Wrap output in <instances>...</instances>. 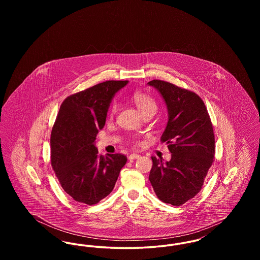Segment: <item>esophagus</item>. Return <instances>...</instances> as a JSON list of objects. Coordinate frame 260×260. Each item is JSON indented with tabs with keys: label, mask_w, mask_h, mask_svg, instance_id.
Returning a JSON list of instances; mask_svg holds the SVG:
<instances>
[{
	"label": "esophagus",
	"mask_w": 260,
	"mask_h": 260,
	"mask_svg": "<svg viewBox=\"0 0 260 260\" xmlns=\"http://www.w3.org/2000/svg\"><path fill=\"white\" fill-rule=\"evenodd\" d=\"M138 158H140V155H139V154H136V153H133V154H131V155L128 156V160H129V161L136 160V159H138Z\"/></svg>",
	"instance_id": "1"
}]
</instances>
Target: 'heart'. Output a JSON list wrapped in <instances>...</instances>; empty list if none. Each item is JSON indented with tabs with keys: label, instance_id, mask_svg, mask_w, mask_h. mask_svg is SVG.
Here are the masks:
<instances>
[{
	"label": "heart",
	"instance_id": "b5f03b06",
	"mask_svg": "<svg viewBox=\"0 0 260 260\" xmlns=\"http://www.w3.org/2000/svg\"><path fill=\"white\" fill-rule=\"evenodd\" d=\"M132 99L135 102L138 110L142 114H145L147 112H156L157 110V103L155 99L145 92L136 91L132 95ZM116 110H117V104L113 103L110 108V113L113 115Z\"/></svg>",
	"mask_w": 260,
	"mask_h": 260
}]
</instances>
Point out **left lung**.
Here are the masks:
<instances>
[{"mask_svg": "<svg viewBox=\"0 0 260 260\" xmlns=\"http://www.w3.org/2000/svg\"><path fill=\"white\" fill-rule=\"evenodd\" d=\"M166 102L169 121L161 141L168 144L171 161L152 157L149 180L157 197L166 204L181 206L202 189L214 159V134L204 101L195 92L172 83H148Z\"/></svg>", "mask_w": 260, "mask_h": 260, "instance_id": "left-lung-1", "label": "left lung"}]
</instances>
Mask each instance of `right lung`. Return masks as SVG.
<instances>
[{
    "instance_id": "1",
    "label": "right lung",
    "mask_w": 260,
    "mask_h": 260,
    "mask_svg": "<svg viewBox=\"0 0 260 260\" xmlns=\"http://www.w3.org/2000/svg\"><path fill=\"white\" fill-rule=\"evenodd\" d=\"M128 81H106L62 102L50 136V161L63 190L75 201L95 205L113 190L126 162L123 154L101 156L95 147L115 93Z\"/></svg>"
}]
</instances>
